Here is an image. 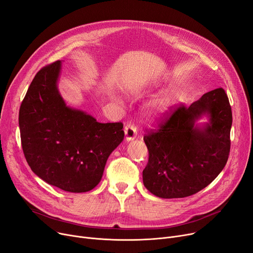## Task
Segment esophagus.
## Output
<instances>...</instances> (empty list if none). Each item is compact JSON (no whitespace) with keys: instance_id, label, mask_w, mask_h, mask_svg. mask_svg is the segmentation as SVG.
Instances as JSON below:
<instances>
[{"instance_id":"1","label":"esophagus","mask_w":253,"mask_h":253,"mask_svg":"<svg viewBox=\"0 0 253 253\" xmlns=\"http://www.w3.org/2000/svg\"><path fill=\"white\" fill-rule=\"evenodd\" d=\"M124 132H125L126 140H128V141L133 140L137 136V130H136V127L134 126V124L128 123L124 128Z\"/></svg>"}]
</instances>
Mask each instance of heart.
Returning a JSON list of instances; mask_svg holds the SVG:
<instances>
[{
  "mask_svg": "<svg viewBox=\"0 0 253 253\" xmlns=\"http://www.w3.org/2000/svg\"><path fill=\"white\" fill-rule=\"evenodd\" d=\"M170 102H171V97H170V95H169V94H165V95H163V96H161V97H159V98L156 100V102H155V104H154V108H155V110H156L157 112L162 113V112H164V111L168 108Z\"/></svg>",
  "mask_w": 253,
  "mask_h": 253,
  "instance_id": "heart-1",
  "label": "heart"
}]
</instances>
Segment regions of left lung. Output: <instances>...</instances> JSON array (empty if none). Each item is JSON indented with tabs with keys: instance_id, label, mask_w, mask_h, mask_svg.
Returning a JSON list of instances; mask_svg holds the SVG:
<instances>
[{
	"instance_id": "1",
	"label": "left lung",
	"mask_w": 253,
	"mask_h": 253,
	"mask_svg": "<svg viewBox=\"0 0 253 253\" xmlns=\"http://www.w3.org/2000/svg\"><path fill=\"white\" fill-rule=\"evenodd\" d=\"M206 114L208 124L196 120ZM232 109L222 88L207 93L190 106L180 104L143 136L149 162L142 171L144 187L159 198H184L206 188L227 164Z\"/></svg>"
}]
</instances>
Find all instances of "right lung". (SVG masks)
Segmentation results:
<instances>
[{
    "label": "right lung",
    "mask_w": 253,
    "mask_h": 253,
    "mask_svg": "<svg viewBox=\"0 0 253 253\" xmlns=\"http://www.w3.org/2000/svg\"><path fill=\"white\" fill-rule=\"evenodd\" d=\"M61 61L40 70L19 110L26 162L40 178L71 193L99 183L106 161L124 139L123 124L99 123L65 104L57 89Z\"/></svg>",
    "instance_id": "right-lung-1"
}]
</instances>
